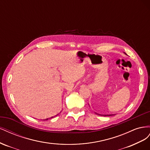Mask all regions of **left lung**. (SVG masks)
Returning a JSON list of instances; mask_svg holds the SVG:
<instances>
[{
  "instance_id": "obj_1",
  "label": "left lung",
  "mask_w": 150,
  "mask_h": 150,
  "mask_svg": "<svg viewBox=\"0 0 150 150\" xmlns=\"http://www.w3.org/2000/svg\"><path fill=\"white\" fill-rule=\"evenodd\" d=\"M112 115H103V116H112Z\"/></svg>"
}]
</instances>
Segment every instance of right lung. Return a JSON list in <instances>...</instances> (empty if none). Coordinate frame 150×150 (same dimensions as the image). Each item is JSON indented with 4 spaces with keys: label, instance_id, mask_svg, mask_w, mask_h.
<instances>
[{
    "label": "right lung",
    "instance_id": "1",
    "mask_svg": "<svg viewBox=\"0 0 150 150\" xmlns=\"http://www.w3.org/2000/svg\"><path fill=\"white\" fill-rule=\"evenodd\" d=\"M56 116H57V115H56ZM54 117V116H52L51 117H49V118H46V120H49V119H50V118H52V117Z\"/></svg>",
    "mask_w": 150,
    "mask_h": 150
}]
</instances>
